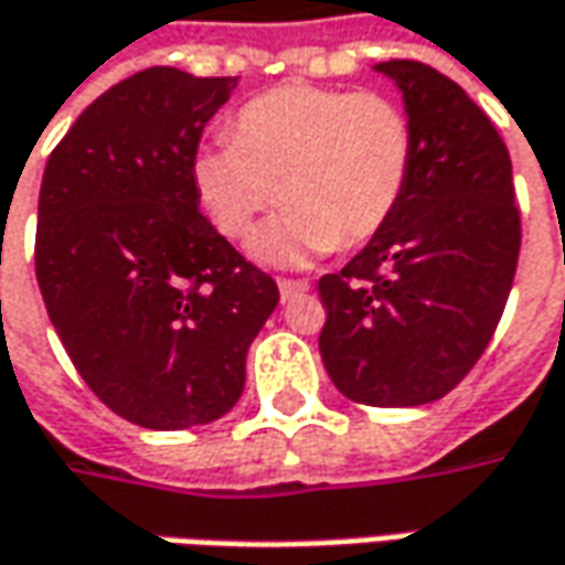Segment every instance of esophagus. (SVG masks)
<instances>
[{"label":"esophagus","mask_w":565,"mask_h":565,"mask_svg":"<svg viewBox=\"0 0 565 565\" xmlns=\"http://www.w3.org/2000/svg\"><path fill=\"white\" fill-rule=\"evenodd\" d=\"M278 287H281V300H294V297H300V294H306L309 290V281H302V278H281L278 281Z\"/></svg>","instance_id":"1"}]
</instances>
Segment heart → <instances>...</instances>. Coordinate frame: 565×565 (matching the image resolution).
Returning <instances> with one entry per match:
<instances>
[{"mask_svg": "<svg viewBox=\"0 0 565 565\" xmlns=\"http://www.w3.org/2000/svg\"><path fill=\"white\" fill-rule=\"evenodd\" d=\"M231 137L193 159L200 203L231 241L281 203L287 215L256 244L278 263L369 244L403 203L416 159L413 121L384 93L275 87L237 108Z\"/></svg>", "mask_w": 565, "mask_h": 565, "instance_id": "b5f03b06", "label": "heart"}]
</instances>
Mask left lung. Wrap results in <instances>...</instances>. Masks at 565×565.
<instances>
[{
  "label": "left lung",
  "instance_id": "8db88e82",
  "mask_svg": "<svg viewBox=\"0 0 565 565\" xmlns=\"http://www.w3.org/2000/svg\"><path fill=\"white\" fill-rule=\"evenodd\" d=\"M403 89L416 159L387 227L321 275V362L362 406L450 394L491 343L522 244L513 162L491 118L431 65H375Z\"/></svg>",
  "mask_w": 565,
  "mask_h": 565
}]
</instances>
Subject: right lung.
<instances>
[{
	"mask_svg": "<svg viewBox=\"0 0 565 565\" xmlns=\"http://www.w3.org/2000/svg\"><path fill=\"white\" fill-rule=\"evenodd\" d=\"M237 77L137 71L50 152L36 284L74 369L134 425L215 422L244 394L246 350L281 300L200 212L193 159Z\"/></svg>",
	"mask_w": 565,
	"mask_h": 565,
	"instance_id": "right-lung-1",
	"label": "right lung"
}]
</instances>
